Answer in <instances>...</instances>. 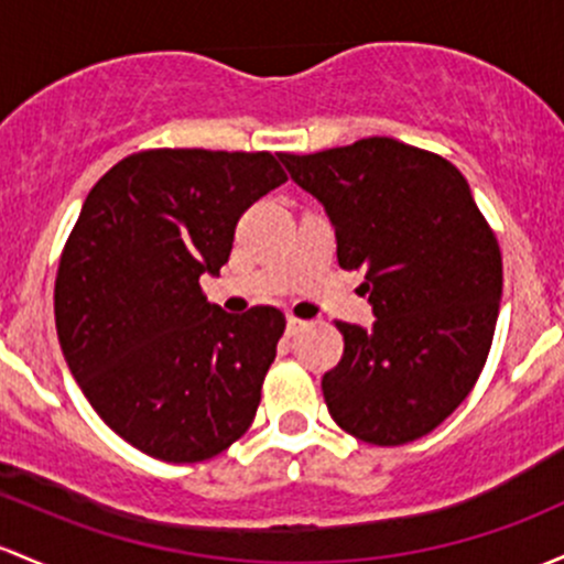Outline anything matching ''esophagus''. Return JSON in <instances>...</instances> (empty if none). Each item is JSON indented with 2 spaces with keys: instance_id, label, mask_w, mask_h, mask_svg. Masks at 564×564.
<instances>
[{
  "instance_id": "esophagus-1",
  "label": "esophagus",
  "mask_w": 564,
  "mask_h": 564,
  "mask_svg": "<svg viewBox=\"0 0 564 564\" xmlns=\"http://www.w3.org/2000/svg\"><path fill=\"white\" fill-rule=\"evenodd\" d=\"M302 329H305V321L294 318V315H289V318H286V332L289 334H296V332H302Z\"/></svg>"
}]
</instances>
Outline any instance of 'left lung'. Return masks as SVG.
Here are the masks:
<instances>
[{
    "label": "left lung",
    "instance_id": "8db88e82",
    "mask_svg": "<svg viewBox=\"0 0 564 564\" xmlns=\"http://www.w3.org/2000/svg\"><path fill=\"white\" fill-rule=\"evenodd\" d=\"M324 206L343 270H364L375 324H343L324 375L334 423L377 447L436 429L471 393L503 294L498 240L449 160L386 135L278 154Z\"/></svg>",
    "mask_w": 564,
    "mask_h": 564
}]
</instances>
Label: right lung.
I'll return each mask as SVG.
<instances>
[{
    "mask_svg": "<svg viewBox=\"0 0 564 564\" xmlns=\"http://www.w3.org/2000/svg\"><path fill=\"white\" fill-rule=\"evenodd\" d=\"M286 182L268 152L150 150L88 192L55 278V329L98 417L144 455L197 463L238 442L286 318L200 292L240 214Z\"/></svg>",
    "mask_w": 564,
    "mask_h": 564,
    "instance_id": "add662e5",
    "label": "right lung"
}]
</instances>
